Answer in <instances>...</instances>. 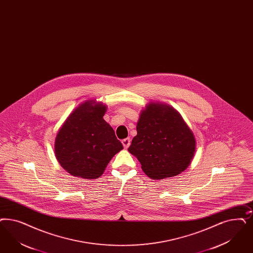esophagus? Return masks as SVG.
I'll return each instance as SVG.
<instances>
[{"instance_id": "1", "label": "esophagus", "mask_w": 253, "mask_h": 253, "mask_svg": "<svg viewBox=\"0 0 253 253\" xmlns=\"http://www.w3.org/2000/svg\"><path fill=\"white\" fill-rule=\"evenodd\" d=\"M122 145L124 148H128L131 145V139L130 138H125V139L122 140Z\"/></svg>"}]
</instances>
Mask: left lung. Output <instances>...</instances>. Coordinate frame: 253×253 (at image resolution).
<instances>
[{"mask_svg":"<svg viewBox=\"0 0 253 253\" xmlns=\"http://www.w3.org/2000/svg\"><path fill=\"white\" fill-rule=\"evenodd\" d=\"M136 131L128 150L150 178L174 176L190 166L196 148L195 137L171 105L150 102L140 113Z\"/></svg>","mask_w":253,"mask_h":253,"instance_id":"left-lung-1","label":"left lung"}]
</instances>
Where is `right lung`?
<instances>
[{
	"mask_svg": "<svg viewBox=\"0 0 253 253\" xmlns=\"http://www.w3.org/2000/svg\"><path fill=\"white\" fill-rule=\"evenodd\" d=\"M106 105L87 100L74 109L55 139V155L70 174L95 179L110 160L123 148L113 128L105 122Z\"/></svg>",
	"mask_w": 253,
	"mask_h": 253,
	"instance_id": "obj_1",
	"label": "right lung"
}]
</instances>
